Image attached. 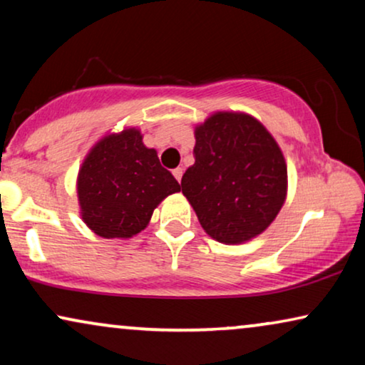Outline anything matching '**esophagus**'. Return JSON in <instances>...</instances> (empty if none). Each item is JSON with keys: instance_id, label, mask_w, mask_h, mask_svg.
I'll use <instances>...</instances> for the list:
<instances>
[{"instance_id": "esophagus-1", "label": "esophagus", "mask_w": 365, "mask_h": 365, "mask_svg": "<svg viewBox=\"0 0 365 365\" xmlns=\"http://www.w3.org/2000/svg\"><path fill=\"white\" fill-rule=\"evenodd\" d=\"M182 168H176V169H173V174H174V178L178 179L179 182H181V178H182Z\"/></svg>"}]
</instances>
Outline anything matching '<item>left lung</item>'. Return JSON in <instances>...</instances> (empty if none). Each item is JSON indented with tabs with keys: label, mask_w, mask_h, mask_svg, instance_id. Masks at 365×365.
I'll list each match as a JSON object with an SVG mask.
<instances>
[{
	"label": "left lung",
	"mask_w": 365,
	"mask_h": 365,
	"mask_svg": "<svg viewBox=\"0 0 365 365\" xmlns=\"http://www.w3.org/2000/svg\"><path fill=\"white\" fill-rule=\"evenodd\" d=\"M194 161L182 194L204 232L236 246L252 241L277 217L287 197L282 149L257 118L216 111L194 126Z\"/></svg>",
	"instance_id": "1"
}]
</instances>
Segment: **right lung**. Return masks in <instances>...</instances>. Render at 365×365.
Instances as JSON below:
<instances>
[{
  "label": "right lung",
  "instance_id": "obj_1",
  "mask_svg": "<svg viewBox=\"0 0 365 365\" xmlns=\"http://www.w3.org/2000/svg\"><path fill=\"white\" fill-rule=\"evenodd\" d=\"M181 186L143 143L141 129L128 126L93 144L76 178L79 216L104 239H131Z\"/></svg>",
  "mask_w": 365,
  "mask_h": 365
}]
</instances>
